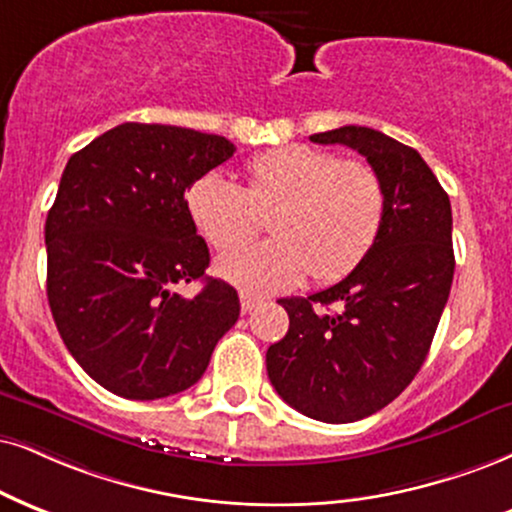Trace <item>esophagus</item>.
Wrapping results in <instances>:
<instances>
[{
	"label": "esophagus",
	"mask_w": 512,
	"mask_h": 512,
	"mask_svg": "<svg viewBox=\"0 0 512 512\" xmlns=\"http://www.w3.org/2000/svg\"><path fill=\"white\" fill-rule=\"evenodd\" d=\"M239 301H242V313H251L256 306L263 304V299H258V296L246 294V292L239 294Z\"/></svg>",
	"instance_id": "1"
}]
</instances>
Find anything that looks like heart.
Instances as JSON below:
<instances>
[{
  "label": "heart",
  "instance_id": "1",
  "mask_svg": "<svg viewBox=\"0 0 512 512\" xmlns=\"http://www.w3.org/2000/svg\"><path fill=\"white\" fill-rule=\"evenodd\" d=\"M249 185L211 170L187 189V211L206 242L232 249L274 211L268 243L225 254L218 273L254 294L285 292L311 273L318 282L349 275L380 237L387 192L368 161L292 144L246 163Z\"/></svg>",
  "mask_w": 512,
  "mask_h": 512
}]
</instances>
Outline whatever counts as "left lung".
Instances as JSON below:
<instances>
[{"mask_svg": "<svg viewBox=\"0 0 512 512\" xmlns=\"http://www.w3.org/2000/svg\"><path fill=\"white\" fill-rule=\"evenodd\" d=\"M311 142L356 149L387 192L380 237L363 261L323 292L280 299L289 330L266 353L270 382L289 406L342 425L382 410L425 363L456 268L453 218L449 194L413 147L361 125ZM330 303L343 308L325 312Z\"/></svg>", "mask_w": 512, "mask_h": 512, "instance_id": "8db88e82", "label": "left lung"}]
</instances>
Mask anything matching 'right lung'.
<instances>
[{"label": "right lung", "instance_id": "add662e5", "mask_svg": "<svg viewBox=\"0 0 512 512\" xmlns=\"http://www.w3.org/2000/svg\"><path fill=\"white\" fill-rule=\"evenodd\" d=\"M235 154L220 135L123 123L63 170L44 223L47 299L80 368L123 399L154 401L201 380L239 296L204 277L208 246L187 189ZM204 279L197 297L174 287Z\"/></svg>", "mask_w": 512, "mask_h": 512}]
</instances>
